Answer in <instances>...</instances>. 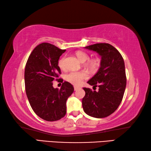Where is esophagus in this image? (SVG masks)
<instances>
[{
	"label": "esophagus",
	"instance_id": "1",
	"mask_svg": "<svg viewBox=\"0 0 151 151\" xmlns=\"http://www.w3.org/2000/svg\"><path fill=\"white\" fill-rule=\"evenodd\" d=\"M74 88H75V91H77L78 89L80 88V87H78V86H74Z\"/></svg>",
	"mask_w": 151,
	"mask_h": 151
}]
</instances>
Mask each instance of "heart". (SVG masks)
I'll use <instances>...</instances> for the list:
<instances>
[{"mask_svg":"<svg viewBox=\"0 0 151 151\" xmlns=\"http://www.w3.org/2000/svg\"><path fill=\"white\" fill-rule=\"evenodd\" d=\"M76 55L81 62L84 63L87 60L86 65L89 68H91L92 70L97 69L99 66V65H100L98 58H94L89 59V58H90L89 55L86 52H84V51H78V52H76ZM65 57L60 58L59 60H58V66L62 69H64L65 68ZM88 78V75L85 71H73V72L68 73L65 77L66 81L76 86L80 85L84 80H86Z\"/></svg>","mask_w":151,"mask_h":151,"instance_id":"b5f03b06","label":"heart"}]
</instances>
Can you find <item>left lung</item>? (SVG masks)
<instances>
[{"instance_id": "8db88e82", "label": "left lung", "mask_w": 151, "mask_h": 151, "mask_svg": "<svg viewBox=\"0 0 151 151\" xmlns=\"http://www.w3.org/2000/svg\"><path fill=\"white\" fill-rule=\"evenodd\" d=\"M86 48L101 56V67L87 82L99 91L83 88L85 96L82 101L83 110L94 118H104L116 111L123 98L127 85L124 62L121 53L109 43H96Z\"/></svg>"}]
</instances>
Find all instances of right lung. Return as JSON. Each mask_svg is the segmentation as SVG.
Segmentation results:
<instances>
[{
    "mask_svg": "<svg viewBox=\"0 0 151 151\" xmlns=\"http://www.w3.org/2000/svg\"><path fill=\"white\" fill-rule=\"evenodd\" d=\"M66 50L48 42L37 45L30 53L25 66L26 94L32 109L40 118L56 121L66 113V102L74 92L70 83L65 81L60 89L53 87L52 81L61 74L58 59Z\"/></svg>",
    "mask_w": 151,
    "mask_h": 151,
    "instance_id": "add662e5",
    "label": "right lung"
}]
</instances>
